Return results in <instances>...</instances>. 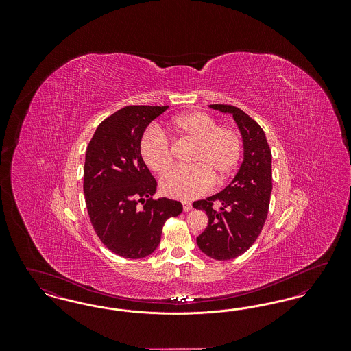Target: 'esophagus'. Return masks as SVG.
<instances>
[{
    "label": "esophagus",
    "instance_id": "esophagus-1",
    "mask_svg": "<svg viewBox=\"0 0 351 351\" xmlns=\"http://www.w3.org/2000/svg\"><path fill=\"white\" fill-rule=\"evenodd\" d=\"M192 209V204L189 201H183V210L184 212H189Z\"/></svg>",
    "mask_w": 351,
    "mask_h": 351
}]
</instances>
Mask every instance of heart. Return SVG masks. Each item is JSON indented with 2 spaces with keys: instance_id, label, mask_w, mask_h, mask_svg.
<instances>
[{
  "instance_id": "heart-1",
  "label": "heart",
  "mask_w": 351,
  "mask_h": 351,
  "mask_svg": "<svg viewBox=\"0 0 351 351\" xmlns=\"http://www.w3.org/2000/svg\"><path fill=\"white\" fill-rule=\"evenodd\" d=\"M171 132L195 145L191 168H176L160 180V191L172 199L191 200L208 192L213 180L225 182L238 166L242 155V141L232 128L217 126V122L202 113L188 112L172 119ZM145 165L155 173H165L172 165L167 139L156 132L145 134L139 143Z\"/></svg>"
}]
</instances>
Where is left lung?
Returning <instances> with one entry per match:
<instances>
[{
	"label": "left lung",
	"instance_id": "8db88e82",
	"mask_svg": "<svg viewBox=\"0 0 351 351\" xmlns=\"http://www.w3.org/2000/svg\"><path fill=\"white\" fill-rule=\"evenodd\" d=\"M209 108L233 116L242 136L243 160L232 183L217 195L193 202L209 219L196 242L205 255L229 261L250 249L266 222L272 191V155L266 134L243 110L219 104ZM215 200L220 202L219 211L213 209Z\"/></svg>",
	"mask_w": 351,
	"mask_h": 351
}]
</instances>
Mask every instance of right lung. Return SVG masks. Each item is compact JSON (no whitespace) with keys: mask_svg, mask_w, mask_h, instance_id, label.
<instances>
[{"mask_svg":"<svg viewBox=\"0 0 351 351\" xmlns=\"http://www.w3.org/2000/svg\"><path fill=\"white\" fill-rule=\"evenodd\" d=\"M167 109L125 106L101 122L86 147L83 188L88 215L101 242L123 258L150 255L160 242L165 222L183 212L179 201L152 200L158 184L139 154L146 128Z\"/></svg>","mask_w":351,"mask_h":351,"instance_id":"1","label":"right lung"}]
</instances>
